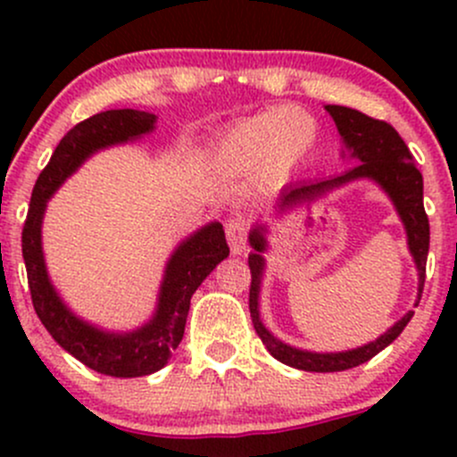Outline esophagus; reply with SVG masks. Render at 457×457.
<instances>
[{"instance_id": "esophagus-1", "label": "esophagus", "mask_w": 457, "mask_h": 457, "mask_svg": "<svg viewBox=\"0 0 457 457\" xmlns=\"http://www.w3.org/2000/svg\"><path fill=\"white\" fill-rule=\"evenodd\" d=\"M225 237H228L229 243V252L234 256L243 254L247 250V228H245V220L243 219H229L225 223Z\"/></svg>"}]
</instances>
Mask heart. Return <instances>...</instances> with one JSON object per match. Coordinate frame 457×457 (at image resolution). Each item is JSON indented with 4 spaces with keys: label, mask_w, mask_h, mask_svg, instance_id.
<instances>
[{
    "label": "heart",
    "mask_w": 457,
    "mask_h": 457,
    "mask_svg": "<svg viewBox=\"0 0 457 457\" xmlns=\"http://www.w3.org/2000/svg\"><path fill=\"white\" fill-rule=\"evenodd\" d=\"M316 123L298 108H271L243 119L216 147L214 163L220 172H265L271 181L287 177L312 150Z\"/></svg>",
    "instance_id": "heart-1"
}]
</instances>
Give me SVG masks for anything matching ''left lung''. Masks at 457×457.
<instances>
[{"mask_svg": "<svg viewBox=\"0 0 457 457\" xmlns=\"http://www.w3.org/2000/svg\"><path fill=\"white\" fill-rule=\"evenodd\" d=\"M325 110L334 119L336 128H338L340 141H343V159H352L356 165L349 168L347 172L336 174V177L283 187V192H280L278 201L274 205L271 219H280V216L287 214L294 207L303 205V203H314L329 195V192L349 186V183H376L385 192L386 199L391 201V205L395 207V214H398L404 234H407L409 254H411L413 262H416L418 271V296L416 303H413V307H418L422 296V287H425V270L428 254V219L425 214V203H422L420 170L413 165V156L409 152L407 143L400 139V135L389 123L378 121V119L367 117V114L358 112V110L345 108V105H325ZM267 234H270V225L265 220H256L254 228L250 229V237H247V241L252 245L250 256H247L252 271L250 314L256 334L261 336L267 352L276 361L283 362V365L294 367V370L318 373L352 370V367L371 361L376 353L389 347L403 334L407 322L411 320L413 312L409 310L407 314L400 318V320H395L376 340L361 345V347L345 349V352H310V349H301L283 343L261 320V289L267 267L265 254L270 250Z\"/></svg>", "mask_w": 457, "mask_h": 457, "instance_id": "obj_1", "label": "left lung"}]
</instances>
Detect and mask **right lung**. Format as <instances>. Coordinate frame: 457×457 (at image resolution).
I'll return each instance as SVG.
<instances>
[{"label":"right lung","mask_w":457,"mask_h":457,"mask_svg":"<svg viewBox=\"0 0 457 457\" xmlns=\"http://www.w3.org/2000/svg\"><path fill=\"white\" fill-rule=\"evenodd\" d=\"M156 128V114L143 110H105L77 123L54 147L50 163L39 174L30 196V210L21 232L29 287L41 325L54 343L90 370L114 378H137L168 365L186 331L192 294L229 256L223 225L219 220L203 225L183 238L165 262L156 307L152 316L135 329H104L68 307L53 285L46 267L41 225L48 201L81 165L99 150L139 141Z\"/></svg>","instance_id":"right-lung-1"}]
</instances>
